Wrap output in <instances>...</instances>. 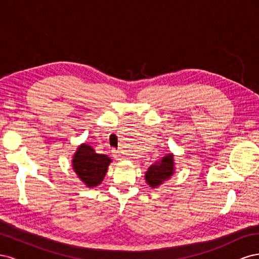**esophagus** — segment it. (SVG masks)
<instances>
[{"instance_id":"34e87169","label":"esophagus","mask_w":259,"mask_h":259,"mask_svg":"<svg viewBox=\"0 0 259 259\" xmlns=\"http://www.w3.org/2000/svg\"><path fill=\"white\" fill-rule=\"evenodd\" d=\"M113 156L116 160H123V156H122V153H121L120 150H114L113 151Z\"/></svg>"}]
</instances>
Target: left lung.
I'll return each instance as SVG.
<instances>
[{"label":"left lung","instance_id":"left-lung-1","mask_svg":"<svg viewBox=\"0 0 259 259\" xmlns=\"http://www.w3.org/2000/svg\"><path fill=\"white\" fill-rule=\"evenodd\" d=\"M174 155L171 153L166 154L160 161H156L153 165L148 168L145 175L147 184L152 188L162 185L163 182H165L174 174Z\"/></svg>","mask_w":259,"mask_h":259}]
</instances>
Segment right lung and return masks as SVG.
<instances>
[{"instance_id": "right-lung-1", "label": "right lung", "mask_w": 259, "mask_h": 259, "mask_svg": "<svg viewBox=\"0 0 259 259\" xmlns=\"http://www.w3.org/2000/svg\"><path fill=\"white\" fill-rule=\"evenodd\" d=\"M111 159L96 153L94 149L82 144L73 155L72 166L79 178L88 187H96L104 180Z\"/></svg>"}]
</instances>
